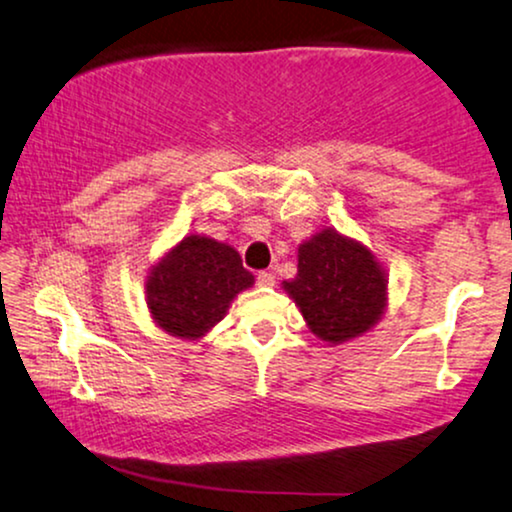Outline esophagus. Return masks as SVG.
Here are the masks:
<instances>
[{"label": "esophagus", "instance_id": "obj_1", "mask_svg": "<svg viewBox=\"0 0 512 512\" xmlns=\"http://www.w3.org/2000/svg\"><path fill=\"white\" fill-rule=\"evenodd\" d=\"M257 283H260V286H274L276 276L272 272H260L257 274Z\"/></svg>", "mask_w": 512, "mask_h": 512}]
</instances>
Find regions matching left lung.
Here are the masks:
<instances>
[{
	"instance_id": "left-lung-1",
	"label": "left lung",
	"mask_w": 512,
	"mask_h": 512,
	"mask_svg": "<svg viewBox=\"0 0 512 512\" xmlns=\"http://www.w3.org/2000/svg\"><path fill=\"white\" fill-rule=\"evenodd\" d=\"M386 274L365 245L324 229L298 248V274L283 281L312 334L346 343L379 322L386 307Z\"/></svg>"
}]
</instances>
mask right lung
Here are the masks:
<instances>
[{
  "instance_id": "right-lung-1",
  "label": "right lung",
  "mask_w": 512,
  "mask_h": 512,
  "mask_svg": "<svg viewBox=\"0 0 512 512\" xmlns=\"http://www.w3.org/2000/svg\"><path fill=\"white\" fill-rule=\"evenodd\" d=\"M252 283L255 276L231 245L186 236L147 276V307L171 336L195 341L224 319L231 300Z\"/></svg>"
}]
</instances>
